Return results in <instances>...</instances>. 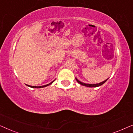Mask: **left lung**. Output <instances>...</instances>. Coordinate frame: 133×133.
Returning <instances> with one entry per match:
<instances>
[{
  "instance_id": "left-lung-1",
  "label": "left lung",
  "mask_w": 133,
  "mask_h": 133,
  "mask_svg": "<svg viewBox=\"0 0 133 133\" xmlns=\"http://www.w3.org/2000/svg\"><path fill=\"white\" fill-rule=\"evenodd\" d=\"M108 78L107 79L105 80V81L102 82L98 83H94V84H89V83H85L79 81V80L77 79V78H76V81H77V82L79 83V84H81L82 85H83V86H85V87H91V88H92V87H98L101 86V85H102L105 82H106L107 81V80H108Z\"/></svg>"
}]
</instances>
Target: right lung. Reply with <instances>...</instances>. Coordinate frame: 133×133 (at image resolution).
Masks as SVG:
<instances>
[{
	"mask_svg": "<svg viewBox=\"0 0 133 133\" xmlns=\"http://www.w3.org/2000/svg\"><path fill=\"white\" fill-rule=\"evenodd\" d=\"M54 81H53L52 82H51L48 83V84L47 85H43V86H39V87H36V86H31V85H26L27 86L29 87H31V88H43V87H46L47 86H48V85H50L51 84H52V83H53V82Z\"/></svg>",
	"mask_w": 133,
	"mask_h": 133,
	"instance_id": "obj_1",
	"label": "right lung"
}]
</instances>
